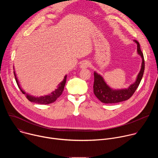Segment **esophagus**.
I'll return each instance as SVG.
<instances>
[{"label":"esophagus","instance_id":"obj_1","mask_svg":"<svg viewBox=\"0 0 158 158\" xmlns=\"http://www.w3.org/2000/svg\"><path fill=\"white\" fill-rule=\"evenodd\" d=\"M90 64H91V63H90L89 61L87 60H85V61H83L80 64V68L81 69H85V68H87V67L90 65Z\"/></svg>","mask_w":158,"mask_h":158}]
</instances>
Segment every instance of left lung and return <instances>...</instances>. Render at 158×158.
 I'll return each mask as SVG.
<instances>
[{
    "mask_svg": "<svg viewBox=\"0 0 158 158\" xmlns=\"http://www.w3.org/2000/svg\"><path fill=\"white\" fill-rule=\"evenodd\" d=\"M134 42L137 44V52L142 59V63L140 71L137 76L136 81L127 88L121 89H114L111 88L107 84L103 77L94 71V82L93 85L94 93L102 102L112 104L126 101L132 96L138 87L144 74V59L143 54L141 51L139 43L136 40H134Z\"/></svg>",
    "mask_w": 158,
    "mask_h": 158,
    "instance_id": "left-lung-1",
    "label": "left lung"
}]
</instances>
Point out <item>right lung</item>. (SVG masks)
<instances>
[{
	"mask_svg": "<svg viewBox=\"0 0 158 158\" xmlns=\"http://www.w3.org/2000/svg\"><path fill=\"white\" fill-rule=\"evenodd\" d=\"M14 74L15 79L16 82L17 84V85L19 87L21 92L26 95L27 99L29 101H30L31 102L36 103V104H51V103L56 101V99L62 94V93L64 91V86H65V84L66 82V80H67V75H65L64 76V78L62 80V81L59 84L57 88L54 91H52L51 93H50L48 95H44V96H34L31 95L28 93H26L24 90L21 87L20 84H19V82L17 79V77L16 76L15 72L14 71Z\"/></svg>",
	"mask_w": 158,
	"mask_h": 158,
	"instance_id": "obj_1",
	"label": "right lung"
}]
</instances>
